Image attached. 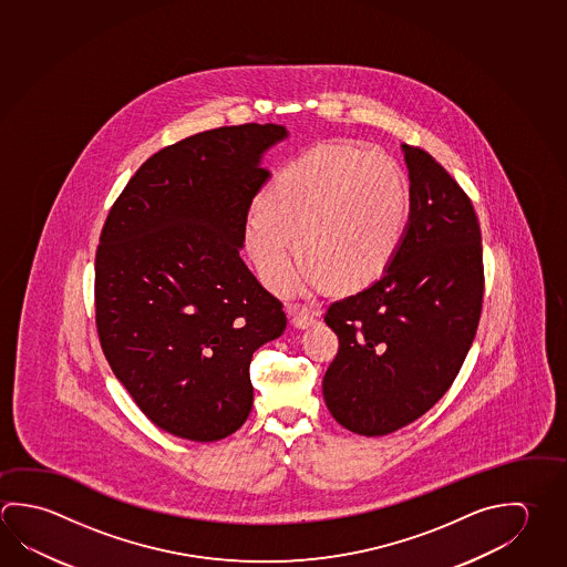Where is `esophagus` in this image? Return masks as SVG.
I'll list each match as a JSON object with an SVG mask.
<instances>
[{
	"label": "esophagus",
	"instance_id": "34e87169",
	"mask_svg": "<svg viewBox=\"0 0 567 567\" xmlns=\"http://www.w3.org/2000/svg\"><path fill=\"white\" fill-rule=\"evenodd\" d=\"M318 312L317 310H310V308L295 307L290 310V318H292V324L297 328L312 327L317 322Z\"/></svg>",
	"mask_w": 567,
	"mask_h": 567
}]
</instances>
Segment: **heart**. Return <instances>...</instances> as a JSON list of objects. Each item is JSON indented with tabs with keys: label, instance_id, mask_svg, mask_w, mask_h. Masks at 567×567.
Wrapping results in <instances>:
<instances>
[{
	"label": "heart",
	"instance_id": "b5f03b06",
	"mask_svg": "<svg viewBox=\"0 0 567 567\" xmlns=\"http://www.w3.org/2000/svg\"><path fill=\"white\" fill-rule=\"evenodd\" d=\"M406 220V179L396 163L377 151L332 145L279 173L250 209L245 237L260 277L277 292L297 279V239L312 282L354 288L386 269Z\"/></svg>",
	"mask_w": 567,
	"mask_h": 567
}]
</instances>
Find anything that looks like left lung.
Returning <instances> with one entry per match:
<instances>
[{"instance_id": "1", "label": "left lung", "mask_w": 567, "mask_h": 567, "mask_svg": "<svg viewBox=\"0 0 567 567\" xmlns=\"http://www.w3.org/2000/svg\"><path fill=\"white\" fill-rule=\"evenodd\" d=\"M410 219L384 275L328 307L338 334L322 394L338 424L384 436L414 422L456 380L484 300L482 233L464 189L430 153L402 145Z\"/></svg>"}]
</instances>
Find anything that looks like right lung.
Listing matches in <instances>:
<instances>
[{"label": "right lung", "instance_id": "right-lung-1", "mask_svg": "<svg viewBox=\"0 0 567 567\" xmlns=\"http://www.w3.org/2000/svg\"><path fill=\"white\" fill-rule=\"evenodd\" d=\"M282 125L203 131L157 151L113 203L95 255V324L113 374L155 426L193 442L237 432L252 352L287 315L240 259L260 155Z\"/></svg>", "mask_w": 567, "mask_h": 567}]
</instances>
